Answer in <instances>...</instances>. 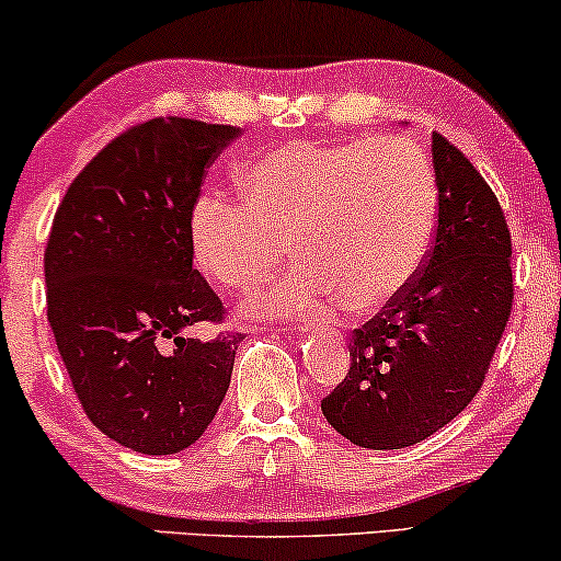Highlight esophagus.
<instances>
[{"instance_id":"esophagus-1","label":"esophagus","mask_w":561,"mask_h":561,"mask_svg":"<svg viewBox=\"0 0 561 561\" xmlns=\"http://www.w3.org/2000/svg\"><path fill=\"white\" fill-rule=\"evenodd\" d=\"M317 327H319V321H313V319L298 321V329H301V332H311V329H317Z\"/></svg>"}]
</instances>
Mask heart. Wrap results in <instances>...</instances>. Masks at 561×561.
<instances>
[{"label":"heart","instance_id":"b5f03b06","mask_svg":"<svg viewBox=\"0 0 561 561\" xmlns=\"http://www.w3.org/2000/svg\"><path fill=\"white\" fill-rule=\"evenodd\" d=\"M237 186L242 204L196 198L188 250L219 288L252 294L278 271L286 244L298 265L248 304L257 317L317 309L329 294L352 313L378 311L409 288L432 248L434 173L403 137L280 145L242 168Z\"/></svg>","mask_w":561,"mask_h":561}]
</instances>
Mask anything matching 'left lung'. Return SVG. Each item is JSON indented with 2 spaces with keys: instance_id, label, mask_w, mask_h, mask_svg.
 <instances>
[{
  "instance_id": "1",
  "label": "left lung",
  "mask_w": 561,
  "mask_h": 561,
  "mask_svg": "<svg viewBox=\"0 0 561 561\" xmlns=\"http://www.w3.org/2000/svg\"><path fill=\"white\" fill-rule=\"evenodd\" d=\"M439 211L424 267L355 329L350 373L321 401L342 436L403 449L459 416L478 393L513 306L511 232L493 188L447 137L432 135Z\"/></svg>"
}]
</instances>
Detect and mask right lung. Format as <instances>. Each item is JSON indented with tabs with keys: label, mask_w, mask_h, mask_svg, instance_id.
I'll return each instance as SVG.
<instances>
[{
	"label": "right lung",
	"mask_w": 561,
	"mask_h": 561,
	"mask_svg": "<svg viewBox=\"0 0 561 561\" xmlns=\"http://www.w3.org/2000/svg\"><path fill=\"white\" fill-rule=\"evenodd\" d=\"M240 127L156 117L106 145L60 202L45 248L48 321L99 432L175 455L206 432L242 334L196 340L225 306L194 267L186 221Z\"/></svg>",
	"instance_id": "right-lung-1"
}]
</instances>
